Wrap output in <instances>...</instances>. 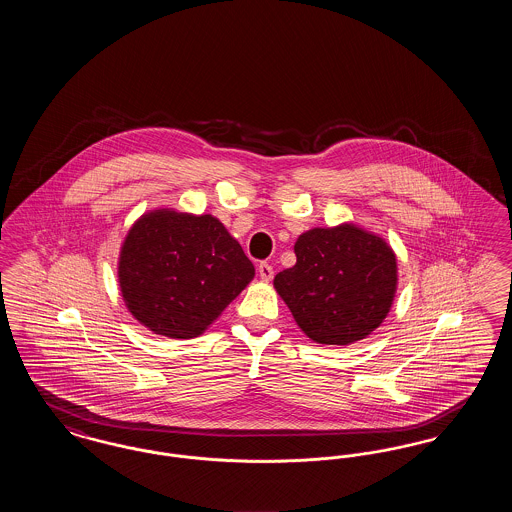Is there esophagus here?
<instances>
[{
    "instance_id": "esophagus-1",
    "label": "esophagus",
    "mask_w": 512,
    "mask_h": 512,
    "mask_svg": "<svg viewBox=\"0 0 512 512\" xmlns=\"http://www.w3.org/2000/svg\"><path fill=\"white\" fill-rule=\"evenodd\" d=\"M257 272H259L261 280H265V282H268V280H272V274H274V270H272V267H270L268 263H261V265H259V268H257Z\"/></svg>"
}]
</instances>
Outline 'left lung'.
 I'll return each instance as SVG.
<instances>
[{
    "label": "left lung",
    "mask_w": 512,
    "mask_h": 512,
    "mask_svg": "<svg viewBox=\"0 0 512 512\" xmlns=\"http://www.w3.org/2000/svg\"><path fill=\"white\" fill-rule=\"evenodd\" d=\"M293 251L297 263L274 276V290L307 338L349 345L388 317L399 278L397 257L382 236L341 222L303 232Z\"/></svg>",
    "instance_id": "1"
}]
</instances>
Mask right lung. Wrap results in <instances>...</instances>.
<instances>
[{"label": "right lung", "instance_id": "right-lung-1", "mask_svg": "<svg viewBox=\"0 0 512 512\" xmlns=\"http://www.w3.org/2000/svg\"><path fill=\"white\" fill-rule=\"evenodd\" d=\"M126 309L157 336H201L253 280L242 245L213 215L153 209L136 220L119 253Z\"/></svg>", "mask_w": 512, "mask_h": 512}]
</instances>
